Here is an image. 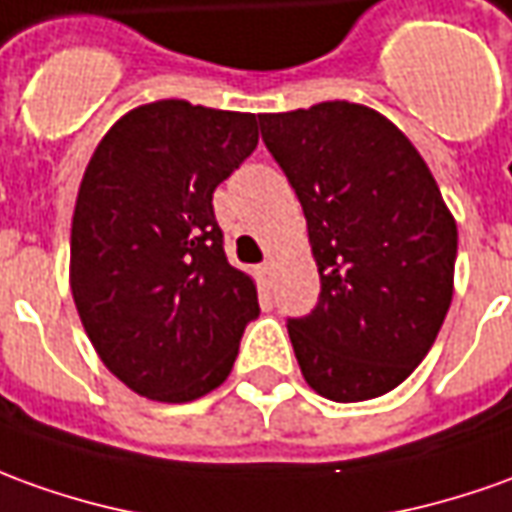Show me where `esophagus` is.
Segmentation results:
<instances>
[{
	"label": "esophagus",
	"mask_w": 512,
	"mask_h": 512,
	"mask_svg": "<svg viewBox=\"0 0 512 512\" xmlns=\"http://www.w3.org/2000/svg\"><path fill=\"white\" fill-rule=\"evenodd\" d=\"M259 273H262V276H264V278L270 276V273H273V262H264V264H262V267H259Z\"/></svg>",
	"instance_id": "esophagus-1"
}]
</instances>
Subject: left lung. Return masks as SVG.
I'll list each match as a JSON object with an SVG mask.
<instances>
[{
  "instance_id": "obj_1",
  "label": "left lung",
  "mask_w": 512,
  "mask_h": 512,
  "mask_svg": "<svg viewBox=\"0 0 512 512\" xmlns=\"http://www.w3.org/2000/svg\"><path fill=\"white\" fill-rule=\"evenodd\" d=\"M287 172L320 276L312 315L287 323L317 396L379 398L429 354L454 295L457 222L415 144L348 100L259 114Z\"/></svg>"
}]
</instances>
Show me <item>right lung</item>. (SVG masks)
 I'll use <instances>...</instances> for the list:
<instances>
[{"mask_svg": "<svg viewBox=\"0 0 512 512\" xmlns=\"http://www.w3.org/2000/svg\"><path fill=\"white\" fill-rule=\"evenodd\" d=\"M256 144V114L155 100L119 116L88 161L69 287L102 365L139 396L186 404L217 390L259 315L211 206Z\"/></svg>", "mask_w": 512, "mask_h": 512, "instance_id": "obj_1", "label": "right lung"}]
</instances>
